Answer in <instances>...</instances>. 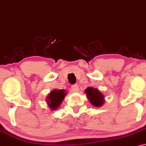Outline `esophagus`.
<instances>
[{"label":"esophagus","mask_w":146,"mask_h":146,"mask_svg":"<svg viewBox=\"0 0 146 146\" xmlns=\"http://www.w3.org/2000/svg\"><path fill=\"white\" fill-rule=\"evenodd\" d=\"M78 91H79V87H78V85H72V92L73 93H76Z\"/></svg>","instance_id":"obj_1"}]
</instances>
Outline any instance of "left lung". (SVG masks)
<instances>
[{
	"label": "left lung",
	"mask_w": 146,
	"mask_h": 146,
	"mask_svg": "<svg viewBox=\"0 0 146 146\" xmlns=\"http://www.w3.org/2000/svg\"><path fill=\"white\" fill-rule=\"evenodd\" d=\"M88 100L94 107H102L104 103V96L98 89L94 87H87L85 90Z\"/></svg>",
	"instance_id": "8db88e82"
}]
</instances>
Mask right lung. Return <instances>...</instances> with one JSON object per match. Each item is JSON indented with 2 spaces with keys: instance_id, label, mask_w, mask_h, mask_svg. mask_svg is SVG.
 I'll use <instances>...</instances> for the list:
<instances>
[{
  "instance_id": "right-lung-1",
  "label": "right lung",
  "mask_w": 146,
  "mask_h": 146,
  "mask_svg": "<svg viewBox=\"0 0 146 146\" xmlns=\"http://www.w3.org/2000/svg\"><path fill=\"white\" fill-rule=\"evenodd\" d=\"M67 93L64 90H52L46 98V102L48 104V107L51 110H55L61 105Z\"/></svg>"
}]
</instances>
